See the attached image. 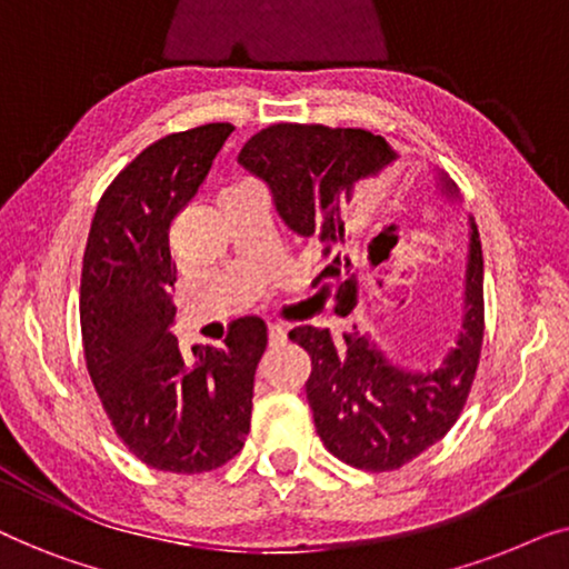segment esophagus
<instances>
[{
    "mask_svg": "<svg viewBox=\"0 0 569 569\" xmlns=\"http://www.w3.org/2000/svg\"><path fill=\"white\" fill-rule=\"evenodd\" d=\"M269 341H271V345H284L287 329L282 323H269Z\"/></svg>",
    "mask_w": 569,
    "mask_h": 569,
    "instance_id": "esophagus-1",
    "label": "esophagus"
}]
</instances>
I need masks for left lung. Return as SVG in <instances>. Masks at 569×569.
<instances>
[{"label": "left lung", "instance_id": "8db88e82", "mask_svg": "<svg viewBox=\"0 0 569 569\" xmlns=\"http://www.w3.org/2000/svg\"><path fill=\"white\" fill-rule=\"evenodd\" d=\"M238 162L267 186L282 222L308 243L321 246L329 267L318 295L337 298L349 331L295 326L290 339L310 355L306 383L318 438L339 461L365 471L399 469L435 446L461 415L485 337V259L477 222L469 217L461 323L435 365L393 362L378 339L357 323L360 261L355 207L365 183L401 166L386 137L321 123H274L246 142ZM435 193L461 204L458 186L432 166Z\"/></svg>", "mask_w": 569, "mask_h": 569}]
</instances>
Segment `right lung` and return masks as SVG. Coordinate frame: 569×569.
<instances>
[{"instance_id":"1","label":"right lung","mask_w":569,"mask_h":569,"mask_svg":"<svg viewBox=\"0 0 569 569\" xmlns=\"http://www.w3.org/2000/svg\"><path fill=\"white\" fill-rule=\"evenodd\" d=\"M232 134L207 123L162 137L116 176L82 261L84 360L113 430L158 471L201 473L240 453L267 323L238 318L222 347L178 345L170 228Z\"/></svg>"}]
</instances>
